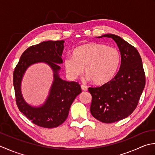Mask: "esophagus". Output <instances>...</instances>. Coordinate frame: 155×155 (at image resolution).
I'll return each mask as SVG.
<instances>
[{"instance_id": "obj_1", "label": "esophagus", "mask_w": 155, "mask_h": 155, "mask_svg": "<svg viewBox=\"0 0 155 155\" xmlns=\"http://www.w3.org/2000/svg\"><path fill=\"white\" fill-rule=\"evenodd\" d=\"M81 90H83V91H86V90H87V86H84V85H81Z\"/></svg>"}]
</instances>
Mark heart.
<instances>
[{
  "mask_svg": "<svg viewBox=\"0 0 155 155\" xmlns=\"http://www.w3.org/2000/svg\"><path fill=\"white\" fill-rule=\"evenodd\" d=\"M121 53L116 47L105 44L87 43L79 45L73 51V57L64 60V68L68 77L75 80L83 74L85 68L88 80L98 86L108 84L118 72Z\"/></svg>",
  "mask_w": 155,
  "mask_h": 155,
  "instance_id": "obj_1",
  "label": "heart"
}]
</instances>
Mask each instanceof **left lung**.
<instances>
[{"label": "left lung", "instance_id": "left-lung-1", "mask_svg": "<svg viewBox=\"0 0 155 155\" xmlns=\"http://www.w3.org/2000/svg\"><path fill=\"white\" fill-rule=\"evenodd\" d=\"M112 38L121 53V64L115 77L100 87H89L92 100L90 112L104 123L115 122L128 117L137 108L145 86V74L139 53L120 37L106 34L98 37Z\"/></svg>", "mask_w": 155, "mask_h": 155}]
</instances>
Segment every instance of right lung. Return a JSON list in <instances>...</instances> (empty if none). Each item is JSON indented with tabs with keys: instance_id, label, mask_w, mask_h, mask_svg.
<instances>
[{
	"instance_id": "right-lung-1",
	"label": "right lung",
	"mask_w": 155,
	"mask_h": 155,
	"mask_svg": "<svg viewBox=\"0 0 155 155\" xmlns=\"http://www.w3.org/2000/svg\"><path fill=\"white\" fill-rule=\"evenodd\" d=\"M64 41H47L27 48L22 54L13 72V85L18 110L33 124L41 127H58L67 119L69 108L77 96L81 92L78 82L68 81L59 78L58 72L63 63L61 55ZM43 62L54 71V82L50 94L42 106L33 107L28 104L21 94V81L30 65Z\"/></svg>"
}]
</instances>
